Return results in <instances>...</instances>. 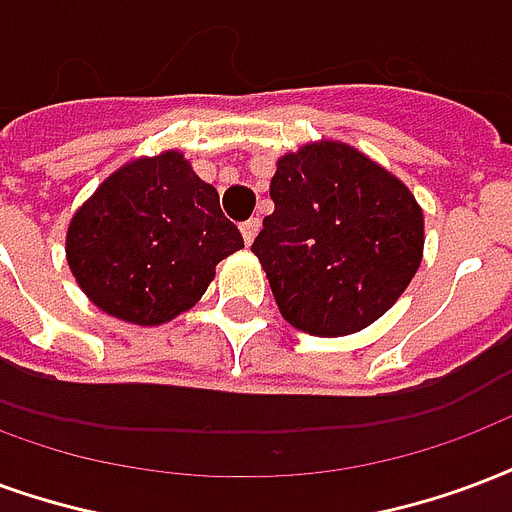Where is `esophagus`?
<instances>
[{
	"instance_id": "obj_1",
	"label": "esophagus",
	"mask_w": 512,
	"mask_h": 512,
	"mask_svg": "<svg viewBox=\"0 0 512 512\" xmlns=\"http://www.w3.org/2000/svg\"><path fill=\"white\" fill-rule=\"evenodd\" d=\"M257 230H260V219H246L244 225H241V236H244V244L246 246L255 241Z\"/></svg>"
}]
</instances>
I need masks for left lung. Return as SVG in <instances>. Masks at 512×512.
Masks as SVG:
<instances>
[{
    "instance_id": "1",
    "label": "left lung",
    "mask_w": 512,
    "mask_h": 512,
    "mask_svg": "<svg viewBox=\"0 0 512 512\" xmlns=\"http://www.w3.org/2000/svg\"><path fill=\"white\" fill-rule=\"evenodd\" d=\"M274 214L252 252L287 323L312 336L372 325L423 257V211L396 176L344 143H309L276 162Z\"/></svg>"
}]
</instances>
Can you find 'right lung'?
<instances>
[{
	"label": "right lung",
	"mask_w": 512,
	"mask_h": 512,
	"mask_svg": "<svg viewBox=\"0 0 512 512\" xmlns=\"http://www.w3.org/2000/svg\"><path fill=\"white\" fill-rule=\"evenodd\" d=\"M241 246L217 189L165 151L119 168L75 211L67 263L102 312L162 325L198 304L219 260Z\"/></svg>",
	"instance_id": "obj_1"
}]
</instances>
